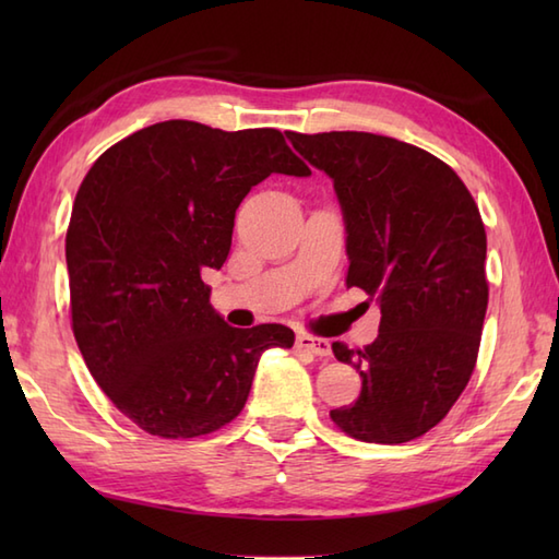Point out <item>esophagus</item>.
Here are the masks:
<instances>
[{
	"label": "esophagus",
	"instance_id": "1",
	"mask_svg": "<svg viewBox=\"0 0 559 559\" xmlns=\"http://www.w3.org/2000/svg\"><path fill=\"white\" fill-rule=\"evenodd\" d=\"M298 348L312 353V355H319V358H326V355H331V343L326 338H319L312 334H300Z\"/></svg>",
	"mask_w": 559,
	"mask_h": 559
}]
</instances>
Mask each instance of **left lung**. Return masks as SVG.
<instances>
[{"instance_id":"left-lung-1","label":"left lung","mask_w":559,"mask_h":559,"mask_svg":"<svg viewBox=\"0 0 559 559\" xmlns=\"http://www.w3.org/2000/svg\"><path fill=\"white\" fill-rule=\"evenodd\" d=\"M286 136L334 180L348 235L346 286L382 310L370 346H331L362 377L358 401L331 411V420L360 442H411L444 418L476 367L488 310L480 211L447 163L406 141Z\"/></svg>"}]
</instances>
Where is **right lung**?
Instances as JSON below:
<instances>
[{
    "instance_id": "1",
    "label": "right lung",
    "mask_w": 559,
    "mask_h": 559,
    "mask_svg": "<svg viewBox=\"0 0 559 559\" xmlns=\"http://www.w3.org/2000/svg\"><path fill=\"white\" fill-rule=\"evenodd\" d=\"M271 173L312 175L278 129L168 120L117 141L83 177L67 230L71 329L98 386L148 435L216 432L245 408L261 353L293 346L288 326L225 324L201 281Z\"/></svg>"
}]
</instances>
